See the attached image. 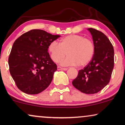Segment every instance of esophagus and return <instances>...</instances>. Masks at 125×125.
Masks as SVG:
<instances>
[{"mask_svg": "<svg viewBox=\"0 0 125 125\" xmlns=\"http://www.w3.org/2000/svg\"><path fill=\"white\" fill-rule=\"evenodd\" d=\"M57 69L60 71V70H63V71H66V70L68 69V68H62L61 67V66H57Z\"/></svg>", "mask_w": 125, "mask_h": 125, "instance_id": "1", "label": "esophagus"}]
</instances>
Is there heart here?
I'll return each instance as SVG.
<instances>
[{
	"mask_svg": "<svg viewBox=\"0 0 125 125\" xmlns=\"http://www.w3.org/2000/svg\"><path fill=\"white\" fill-rule=\"evenodd\" d=\"M48 49L54 62H59L67 54L68 57L61 61V64L83 66L92 60L95 47L91 39L80 35H70L62 37L59 44L56 41H52Z\"/></svg>",
	"mask_w": 125,
	"mask_h": 125,
	"instance_id": "b5f03b06",
	"label": "heart"
}]
</instances>
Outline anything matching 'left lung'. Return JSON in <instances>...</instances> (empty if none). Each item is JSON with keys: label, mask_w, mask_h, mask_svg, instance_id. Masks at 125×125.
<instances>
[{"label": "left lung", "mask_w": 125, "mask_h": 125, "mask_svg": "<svg viewBox=\"0 0 125 125\" xmlns=\"http://www.w3.org/2000/svg\"><path fill=\"white\" fill-rule=\"evenodd\" d=\"M94 44L92 60L78 71L72 84L85 94H95L108 84L114 64V51L112 44L104 33L94 28H88Z\"/></svg>", "instance_id": "1"}]
</instances>
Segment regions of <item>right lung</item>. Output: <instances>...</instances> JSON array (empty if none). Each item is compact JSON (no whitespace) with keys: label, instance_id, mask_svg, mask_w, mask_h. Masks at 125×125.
Listing matches in <instances>:
<instances>
[{"label":"right lung","instance_id":"add662e5","mask_svg":"<svg viewBox=\"0 0 125 125\" xmlns=\"http://www.w3.org/2000/svg\"><path fill=\"white\" fill-rule=\"evenodd\" d=\"M60 37L43 30H32L15 41L8 65L19 89L29 94H36L48 87L57 65L51 59L48 47L52 41Z\"/></svg>","mask_w":125,"mask_h":125}]
</instances>
